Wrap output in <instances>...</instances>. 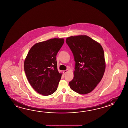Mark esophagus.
Listing matches in <instances>:
<instances>
[{
  "label": "esophagus",
  "instance_id": "obj_1",
  "mask_svg": "<svg viewBox=\"0 0 128 128\" xmlns=\"http://www.w3.org/2000/svg\"><path fill=\"white\" fill-rule=\"evenodd\" d=\"M68 69H66V70L63 71V73H64V74H66L68 72Z\"/></svg>",
  "mask_w": 128,
  "mask_h": 128
}]
</instances>
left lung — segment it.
Wrapping results in <instances>:
<instances>
[{
    "label": "left lung",
    "mask_w": 128,
    "mask_h": 128,
    "mask_svg": "<svg viewBox=\"0 0 128 128\" xmlns=\"http://www.w3.org/2000/svg\"><path fill=\"white\" fill-rule=\"evenodd\" d=\"M66 42L75 62L74 77L69 82L70 87L78 94L89 93L100 81L105 70L102 46L86 35L69 37Z\"/></svg>",
    "instance_id": "obj_1"
}]
</instances>
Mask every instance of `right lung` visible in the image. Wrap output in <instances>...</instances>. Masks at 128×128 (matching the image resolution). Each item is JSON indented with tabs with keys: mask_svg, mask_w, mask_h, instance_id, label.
I'll return each mask as SVG.
<instances>
[{
	"mask_svg": "<svg viewBox=\"0 0 128 128\" xmlns=\"http://www.w3.org/2000/svg\"><path fill=\"white\" fill-rule=\"evenodd\" d=\"M64 43L52 38L35 44L29 51L24 68L27 79L35 91L49 96L57 90L62 74L57 68L56 56Z\"/></svg>",
	"mask_w": 128,
	"mask_h": 128,
	"instance_id": "add662e5",
	"label": "right lung"
}]
</instances>
